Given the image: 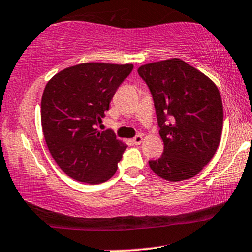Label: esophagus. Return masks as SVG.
<instances>
[{
	"label": "esophagus",
	"instance_id": "obj_1",
	"mask_svg": "<svg viewBox=\"0 0 252 252\" xmlns=\"http://www.w3.org/2000/svg\"><path fill=\"white\" fill-rule=\"evenodd\" d=\"M142 141H143V136L137 135V136H135V137L131 139V143L134 144V145H139V144L142 143Z\"/></svg>",
	"mask_w": 252,
	"mask_h": 252
}]
</instances>
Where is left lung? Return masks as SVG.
Wrapping results in <instances>:
<instances>
[{
  "instance_id": "left-lung-1",
  "label": "left lung",
  "mask_w": 252,
  "mask_h": 252,
  "mask_svg": "<svg viewBox=\"0 0 252 252\" xmlns=\"http://www.w3.org/2000/svg\"><path fill=\"white\" fill-rule=\"evenodd\" d=\"M155 105L162 156L149 160L151 170L166 181L196 176L210 162L220 141L223 104L216 84L180 59L138 68Z\"/></svg>"
}]
</instances>
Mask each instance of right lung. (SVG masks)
I'll return each instance as SVG.
<instances>
[{
    "label": "right lung",
    "mask_w": 252,
    "mask_h": 252,
    "mask_svg": "<svg viewBox=\"0 0 252 252\" xmlns=\"http://www.w3.org/2000/svg\"><path fill=\"white\" fill-rule=\"evenodd\" d=\"M132 64L82 63L60 71L48 82L41 120L48 149L69 177L99 184L115 175L126 144L113 130L98 131L117 88Z\"/></svg>",
    "instance_id": "add662e5"
}]
</instances>
